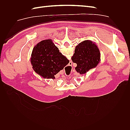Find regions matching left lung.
<instances>
[{"instance_id":"obj_1","label":"left lung","mask_w":130,"mask_h":130,"mask_svg":"<svg viewBox=\"0 0 130 130\" xmlns=\"http://www.w3.org/2000/svg\"><path fill=\"white\" fill-rule=\"evenodd\" d=\"M72 60L77 64L75 70L80 74H86L95 68L100 60V52L95 43L85 40L76 46Z\"/></svg>"}]
</instances>
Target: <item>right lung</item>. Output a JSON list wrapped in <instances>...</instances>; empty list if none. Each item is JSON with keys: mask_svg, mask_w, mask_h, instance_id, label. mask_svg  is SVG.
Listing matches in <instances>:
<instances>
[{"mask_svg": "<svg viewBox=\"0 0 130 130\" xmlns=\"http://www.w3.org/2000/svg\"><path fill=\"white\" fill-rule=\"evenodd\" d=\"M69 62L50 39L37 43L31 54V63L33 69L44 78L55 79V75Z\"/></svg>", "mask_w": 130, "mask_h": 130, "instance_id": "add662e5", "label": "right lung"}]
</instances>
